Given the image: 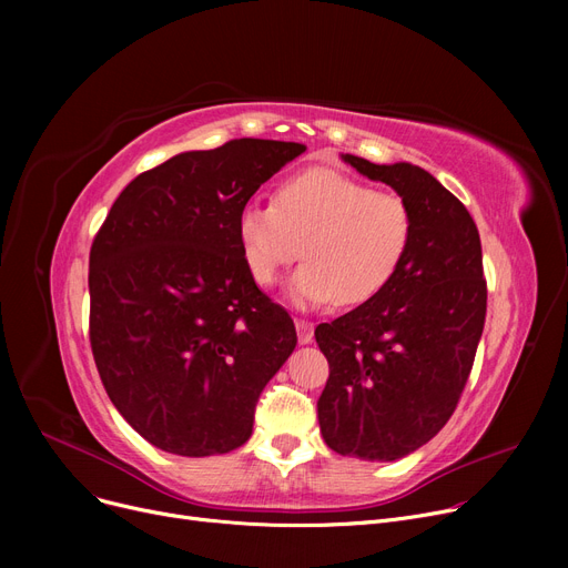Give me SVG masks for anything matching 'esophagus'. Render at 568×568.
Masks as SVG:
<instances>
[{"label": "esophagus", "instance_id": "1", "mask_svg": "<svg viewBox=\"0 0 568 568\" xmlns=\"http://www.w3.org/2000/svg\"><path fill=\"white\" fill-rule=\"evenodd\" d=\"M294 326H296V338H300V343L302 345H308V343H313V322H308V320H294Z\"/></svg>", "mask_w": 568, "mask_h": 568}]
</instances>
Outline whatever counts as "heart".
<instances>
[{
    "label": "heart",
    "instance_id": "1",
    "mask_svg": "<svg viewBox=\"0 0 568 568\" xmlns=\"http://www.w3.org/2000/svg\"><path fill=\"white\" fill-rule=\"evenodd\" d=\"M409 204L334 168H311L276 189L274 204L248 202L236 216V242L248 274L274 285L296 260L290 281L296 308L364 304L394 278L409 248Z\"/></svg>",
    "mask_w": 568,
    "mask_h": 568
}]
</instances>
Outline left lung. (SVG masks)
<instances>
[{"mask_svg": "<svg viewBox=\"0 0 568 568\" xmlns=\"http://www.w3.org/2000/svg\"><path fill=\"white\" fill-rule=\"evenodd\" d=\"M341 159L392 186L414 232L373 300L315 329L329 362L317 419L336 454L389 463L430 442L465 389L486 322L481 239L465 204L424 168Z\"/></svg>", "mask_w": 568, "mask_h": 568, "instance_id": "8db88e82", "label": "left lung"}]
</instances>
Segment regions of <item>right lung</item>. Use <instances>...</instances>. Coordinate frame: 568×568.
<instances>
[{
  "label": "right lung",
  "mask_w": 568,
  "mask_h": 568,
  "mask_svg": "<svg viewBox=\"0 0 568 568\" xmlns=\"http://www.w3.org/2000/svg\"><path fill=\"white\" fill-rule=\"evenodd\" d=\"M300 142L242 138L138 174L89 253V338L112 405L156 449L204 458L253 433L255 403L296 345L255 285L236 216Z\"/></svg>",
  "instance_id": "1"
}]
</instances>
